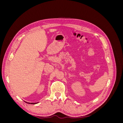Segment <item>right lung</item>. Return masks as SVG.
<instances>
[{
  "label": "right lung",
  "instance_id": "1",
  "mask_svg": "<svg viewBox=\"0 0 123 123\" xmlns=\"http://www.w3.org/2000/svg\"><path fill=\"white\" fill-rule=\"evenodd\" d=\"M25 102L28 103V104H37V103H28V102Z\"/></svg>",
  "mask_w": 123,
  "mask_h": 123
}]
</instances>
